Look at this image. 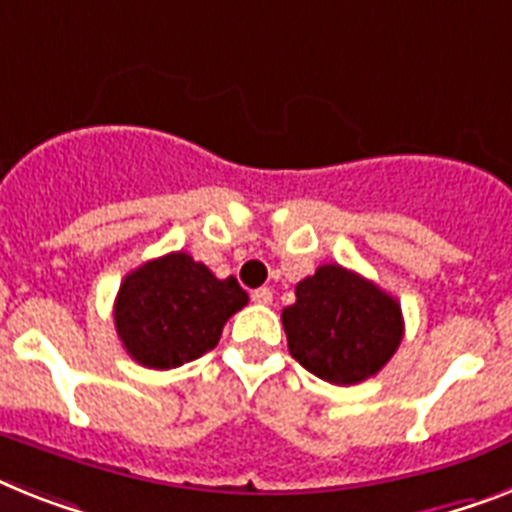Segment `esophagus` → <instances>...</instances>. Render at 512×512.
<instances>
[{
  "label": "esophagus",
  "instance_id": "34e87169",
  "mask_svg": "<svg viewBox=\"0 0 512 512\" xmlns=\"http://www.w3.org/2000/svg\"><path fill=\"white\" fill-rule=\"evenodd\" d=\"M251 301L259 303V306H269V303H272V290H269V287H259V290H253Z\"/></svg>",
  "mask_w": 512,
  "mask_h": 512
}]
</instances>
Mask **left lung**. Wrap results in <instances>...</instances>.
<instances>
[{
	"label": "left lung",
	"mask_w": 512,
	"mask_h": 512,
	"mask_svg": "<svg viewBox=\"0 0 512 512\" xmlns=\"http://www.w3.org/2000/svg\"><path fill=\"white\" fill-rule=\"evenodd\" d=\"M290 356L329 384L374 377L403 340L400 303L340 264L319 266L295 285L282 311Z\"/></svg>",
	"instance_id": "left-lung-1"
}]
</instances>
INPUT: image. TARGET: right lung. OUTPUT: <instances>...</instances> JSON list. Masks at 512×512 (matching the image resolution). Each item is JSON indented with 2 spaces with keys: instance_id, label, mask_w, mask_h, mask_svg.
<instances>
[{
  "instance_id": "add662e5",
  "label": "right lung",
  "mask_w": 512,
  "mask_h": 512,
  "mask_svg": "<svg viewBox=\"0 0 512 512\" xmlns=\"http://www.w3.org/2000/svg\"><path fill=\"white\" fill-rule=\"evenodd\" d=\"M248 303L235 277L217 280L209 266L175 251L122 280L114 327L128 356L149 369H175L217 348L222 327Z\"/></svg>"
}]
</instances>
